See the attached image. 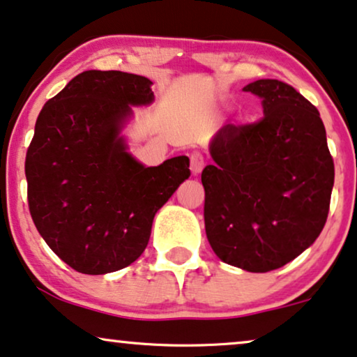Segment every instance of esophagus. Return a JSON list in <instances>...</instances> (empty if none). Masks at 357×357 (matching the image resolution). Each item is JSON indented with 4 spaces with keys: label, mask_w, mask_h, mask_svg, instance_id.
Here are the masks:
<instances>
[{
    "label": "esophagus",
    "mask_w": 357,
    "mask_h": 357,
    "mask_svg": "<svg viewBox=\"0 0 357 357\" xmlns=\"http://www.w3.org/2000/svg\"><path fill=\"white\" fill-rule=\"evenodd\" d=\"M204 165H206V161H204V156L199 153V151H194L191 155V171L192 174H199L201 171L204 169Z\"/></svg>",
    "instance_id": "1"
}]
</instances>
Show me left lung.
<instances>
[{
	"label": "left lung",
	"mask_w": 357,
	"mask_h": 357,
	"mask_svg": "<svg viewBox=\"0 0 357 357\" xmlns=\"http://www.w3.org/2000/svg\"><path fill=\"white\" fill-rule=\"evenodd\" d=\"M263 119L227 123L211 142L202 171L204 222L223 263L268 273L318 238L330 211L335 165L320 112L291 84L258 79Z\"/></svg>",
	"instance_id": "left-lung-1"
}]
</instances>
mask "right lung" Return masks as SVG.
<instances>
[{
    "instance_id": "right-lung-1",
    "label": "right lung",
    "mask_w": 357,
    "mask_h": 357,
    "mask_svg": "<svg viewBox=\"0 0 357 357\" xmlns=\"http://www.w3.org/2000/svg\"><path fill=\"white\" fill-rule=\"evenodd\" d=\"M149 78L88 70L45 102L26 155L31 217L50 250L83 274L134 263L155 213L191 176L188 156L142 165L121 132L149 106Z\"/></svg>"
}]
</instances>
